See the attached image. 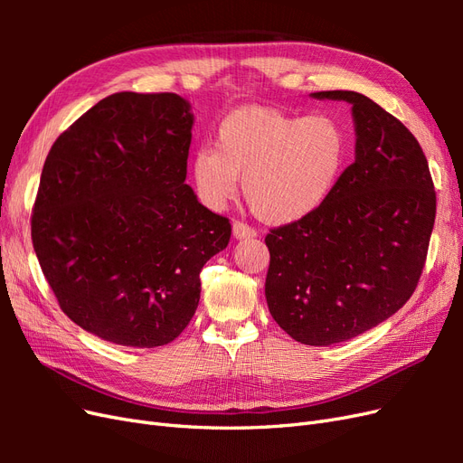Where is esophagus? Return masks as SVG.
Returning <instances> with one entry per match:
<instances>
[{
  "instance_id": "1",
  "label": "esophagus",
  "mask_w": 463,
  "mask_h": 463,
  "mask_svg": "<svg viewBox=\"0 0 463 463\" xmlns=\"http://www.w3.org/2000/svg\"><path fill=\"white\" fill-rule=\"evenodd\" d=\"M232 233H233L235 240H249V237L257 235V232L253 228H249L247 223H243V222H233Z\"/></svg>"
}]
</instances>
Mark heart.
Listing matches in <instances>:
<instances>
[{"label":"heart","instance_id":"b5f03b06","mask_svg":"<svg viewBox=\"0 0 463 463\" xmlns=\"http://www.w3.org/2000/svg\"><path fill=\"white\" fill-rule=\"evenodd\" d=\"M345 137L328 116L298 118L269 106H247L223 118L214 150L193 156L191 177L201 201L222 210L237 194L269 223L313 214L340 175Z\"/></svg>","mask_w":463,"mask_h":463}]
</instances>
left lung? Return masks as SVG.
<instances>
[{"instance_id":"8db88e82","label":"left lung","mask_w":463,"mask_h":463,"mask_svg":"<svg viewBox=\"0 0 463 463\" xmlns=\"http://www.w3.org/2000/svg\"><path fill=\"white\" fill-rule=\"evenodd\" d=\"M311 96L352 104L355 162L313 214L266 235L264 296L293 340L332 345L381 325L411 298L437 194L425 154L402 121L354 90Z\"/></svg>"}]
</instances>
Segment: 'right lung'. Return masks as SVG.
<instances>
[{"instance_id":"add662e5","label":"right lung","mask_w":463,"mask_h":463,"mask_svg":"<svg viewBox=\"0 0 463 463\" xmlns=\"http://www.w3.org/2000/svg\"><path fill=\"white\" fill-rule=\"evenodd\" d=\"M191 104L118 92L53 143L33 208V245L61 311L106 342L158 347L185 330L201 270L230 220L185 184Z\"/></svg>"}]
</instances>
